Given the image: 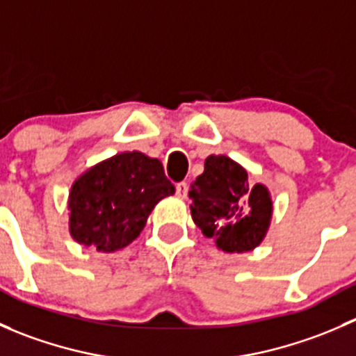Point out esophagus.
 Segmentation results:
<instances>
[{
  "mask_svg": "<svg viewBox=\"0 0 356 356\" xmlns=\"http://www.w3.org/2000/svg\"><path fill=\"white\" fill-rule=\"evenodd\" d=\"M175 191H177V196L186 198V196H188V182H179V184L175 186Z\"/></svg>",
  "mask_w": 356,
  "mask_h": 356,
  "instance_id": "obj_1",
  "label": "esophagus"
}]
</instances>
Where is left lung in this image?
<instances>
[{
    "label": "left lung",
    "mask_w": 356,
    "mask_h": 356,
    "mask_svg": "<svg viewBox=\"0 0 356 356\" xmlns=\"http://www.w3.org/2000/svg\"><path fill=\"white\" fill-rule=\"evenodd\" d=\"M189 198L195 224L225 253L254 250L270 227L274 207L268 189L251 186L245 168L225 155L204 160Z\"/></svg>",
    "instance_id": "8db88e82"
}]
</instances>
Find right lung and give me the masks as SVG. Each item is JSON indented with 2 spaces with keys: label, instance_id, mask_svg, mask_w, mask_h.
I'll use <instances>...</instances> for the list:
<instances>
[{
  "label": "right lung",
  "instance_id": "add662e5",
  "mask_svg": "<svg viewBox=\"0 0 356 356\" xmlns=\"http://www.w3.org/2000/svg\"><path fill=\"white\" fill-rule=\"evenodd\" d=\"M175 193L163 165L141 152L103 160L79 175L68 195V231L84 246L111 253L131 245L160 200Z\"/></svg>",
  "mask_w": 356,
  "mask_h": 356
}]
</instances>
